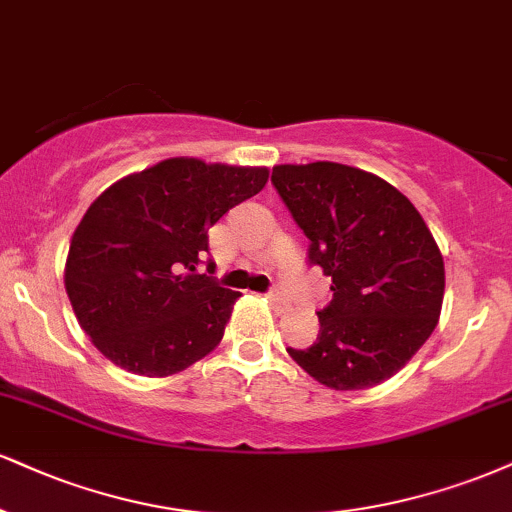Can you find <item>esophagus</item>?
<instances>
[{"label":"esophagus","instance_id":"1","mask_svg":"<svg viewBox=\"0 0 512 512\" xmlns=\"http://www.w3.org/2000/svg\"><path fill=\"white\" fill-rule=\"evenodd\" d=\"M267 298H269V303H272L274 310H286L288 307V298L281 291H272Z\"/></svg>","mask_w":512,"mask_h":512}]
</instances>
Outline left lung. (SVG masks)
Masks as SVG:
<instances>
[{
  "label": "left lung",
  "instance_id": "1",
  "mask_svg": "<svg viewBox=\"0 0 512 512\" xmlns=\"http://www.w3.org/2000/svg\"><path fill=\"white\" fill-rule=\"evenodd\" d=\"M272 183L334 291L317 312V341L288 355L336 391L391 379L441 315L446 272L422 214L384 178L346 164H279Z\"/></svg>",
  "mask_w": 512,
  "mask_h": 512
}]
</instances>
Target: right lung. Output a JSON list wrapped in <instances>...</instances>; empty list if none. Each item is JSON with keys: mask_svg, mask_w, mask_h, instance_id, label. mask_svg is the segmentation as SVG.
<instances>
[{"mask_svg": "<svg viewBox=\"0 0 512 512\" xmlns=\"http://www.w3.org/2000/svg\"><path fill=\"white\" fill-rule=\"evenodd\" d=\"M267 166L171 157L97 197L71 238L64 286L95 348L126 372L169 377L219 346L238 291L197 274L207 231Z\"/></svg>", "mask_w": 512, "mask_h": 512, "instance_id": "obj_1", "label": "right lung"}]
</instances>
